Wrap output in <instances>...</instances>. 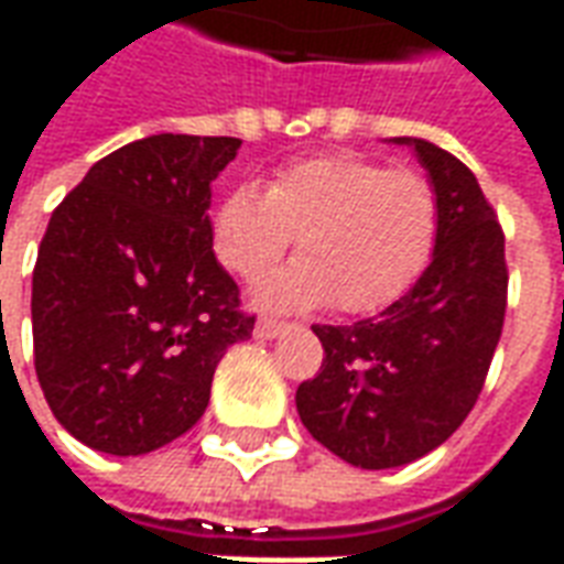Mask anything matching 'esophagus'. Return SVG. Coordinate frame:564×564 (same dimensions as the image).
I'll use <instances>...</instances> for the list:
<instances>
[{
    "instance_id": "34e87169",
    "label": "esophagus",
    "mask_w": 564,
    "mask_h": 564,
    "mask_svg": "<svg viewBox=\"0 0 564 564\" xmlns=\"http://www.w3.org/2000/svg\"><path fill=\"white\" fill-rule=\"evenodd\" d=\"M283 329H286V323H278V319H259L253 332H257V338L269 341V338H278Z\"/></svg>"
}]
</instances>
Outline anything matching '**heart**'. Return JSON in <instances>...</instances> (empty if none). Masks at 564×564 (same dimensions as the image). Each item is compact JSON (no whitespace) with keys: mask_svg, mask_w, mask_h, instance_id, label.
<instances>
[{"mask_svg":"<svg viewBox=\"0 0 564 564\" xmlns=\"http://www.w3.org/2000/svg\"><path fill=\"white\" fill-rule=\"evenodd\" d=\"M437 229V193L423 174L338 150L290 162L269 189H229L214 208L210 245L223 269L253 281L295 238L302 259L259 286V305L307 311L335 302L341 314H371L420 281Z\"/></svg>","mask_w":564,"mask_h":564,"instance_id":"b5f03b06","label":"heart"}]
</instances>
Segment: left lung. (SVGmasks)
I'll return each mask as SVG.
<instances>
[{
	"instance_id": "left-lung-1",
	"label": "left lung",
	"mask_w": 564,
	"mask_h": 564,
	"mask_svg": "<svg viewBox=\"0 0 564 564\" xmlns=\"http://www.w3.org/2000/svg\"><path fill=\"white\" fill-rule=\"evenodd\" d=\"M441 229L429 269L378 317L314 326L326 350L295 390L311 435L356 468H399L441 447L484 390L508 307L505 232L471 169L423 139Z\"/></svg>"
}]
</instances>
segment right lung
Wrapping results in <instances>:
<instances>
[{
	"label": "right lung",
	"mask_w": 564,
	"mask_h": 564,
	"mask_svg": "<svg viewBox=\"0 0 564 564\" xmlns=\"http://www.w3.org/2000/svg\"><path fill=\"white\" fill-rule=\"evenodd\" d=\"M238 139L150 135L56 205L32 271L35 375L80 444L141 456L198 423L223 354L253 332L210 245V181Z\"/></svg>",
	"instance_id": "add662e5"
}]
</instances>
